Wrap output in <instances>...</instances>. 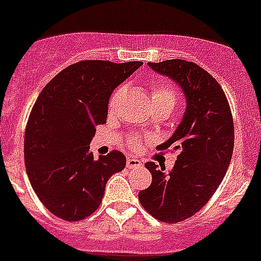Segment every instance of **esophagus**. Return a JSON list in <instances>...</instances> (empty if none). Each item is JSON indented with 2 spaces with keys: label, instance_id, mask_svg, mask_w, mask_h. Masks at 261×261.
<instances>
[{
  "label": "esophagus",
  "instance_id": "obj_1",
  "mask_svg": "<svg viewBox=\"0 0 261 261\" xmlns=\"http://www.w3.org/2000/svg\"><path fill=\"white\" fill-rule=\"evenodd\" d=\"M126 166L128 168H134V167H139V166H142V162L139 161V159H137V158H128L126 162Z\"/></svg>",
  "mask_w": 261,
  "mask_h": 261
}]
</instances>
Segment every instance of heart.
<instances>
[{"mask_svg": "<svg viewBox=\"0 0 261 261\" xmlns=\"http://www.w3.org/2000/svg\"><path fill=\"white\" fill-rule=\"evenodd\" d=\"M123 94L124 86H119L114 90V93L111 94L110 100H109V109H110V111L117 110L120 98H122ZM151 100H152L154 109H156V107H167V109L172 110L175 105H176V102H178V94H176V91H175L174 86H172L171 83L158 82L151 86ZM144 139H146V137L142 138L138 134H131L126 138L124 144L128 148L138 150V148H141L142 142Z\"/></svg>", "mask_w": 261, "mask_h": 261, "instance_id": "obj_1", "label": "heart"}]
</instances>
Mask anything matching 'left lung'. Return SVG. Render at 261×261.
Here are the masks:
<instances>
[{
  "mask_svg": "<svg viewBox=\"0 0 261 261\" xmlns=\"http://www.w3.org/2000/svg\"><path fill=\"white\" fill-rule=\"evenodd\" d=\"M148 66L180 85L187 109L174 135L158 147L178 152L174 168L164 174L154 162L146 163L152 181L138 198L158 220L183 222L207 204L224 178L233 151V118L222 86L199 65L168 60Z\"/></svg>",
  "mask_w": 261,
  "mask_h": 261,
  "instance_id": "left-lung-1",
  "label": "left lung"
}]
</instances>
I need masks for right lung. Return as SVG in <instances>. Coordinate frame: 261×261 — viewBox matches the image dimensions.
I'll use <instances>...</instances> for the list:
<instances>
[{"mask_svg": "<svg viewBox=\"0 0 261 261\" xmlns=\"http://www.w3.org/2000/svg\"><path fill=\"white\" fill-rule=\"evenodd\" d=\"M142 62L87 60L50 81L28 119L23 158L30 185L57 218L80 222L97 211L107 180L126 166L120 151L94 159L89 144L106 123L113 90Z\"/></svg>", "mask_w": 261, "mask_h": 261, "instance_id": "obj_1", "label": "right lung"}]
</instances>
